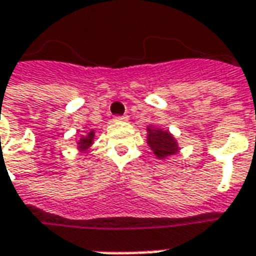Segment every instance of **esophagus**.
I'll use <instances>...</instances> for the list:
<instances>
[{
    "label": "esophagus",
    "instance_id": "34e87169",
    "mask_svg": "<svg viewBox=\"0 0 256 256\" xmlns=\"http://www.w3.org/2000/svg\"><path fill=\"white\" fill-rule=\"evenodd\" d=\"M114 122H126L128 120V116H114Z\"/></svg>",
    "mask_w": 256,
    "mask_h": 256
}]
</instances>
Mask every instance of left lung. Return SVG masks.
<instances>
[{"instance_id": "obj_1", "label": "left lung", "mask_w": 256, "mask_h": 256, "mask_svg": "<svg viewBox=\"0 0 256 256\" xmlns=\"http://www.w3.org/2000/svg\"><path fill=\"white\" fill-rule=\"evenodd\" d=\"M147 133H148L147 134V144L150 146V148L158 160L171 157L179 151L178 142L168 130L148 126Z\"/></svg>"}]
</instances>
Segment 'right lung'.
<instances>
[{
	"instance_id": "add662e5",
	"label": "right lung",
	"mask_w": 256,
	"mask_h": 256,
	"mask_svg": "<svg viewBox=\"0 0 256 256\" xmlns=\"http://www.w3.org/2000/svg\"><path fill=\"white\" fill-rule=\"evenodd\" d=\"M94 136H95L94 130H91L86 136H81V138L78 142V148L81 151H85L88 147H91L92 142H94Z\"/></svg>"
}]
</instances>
